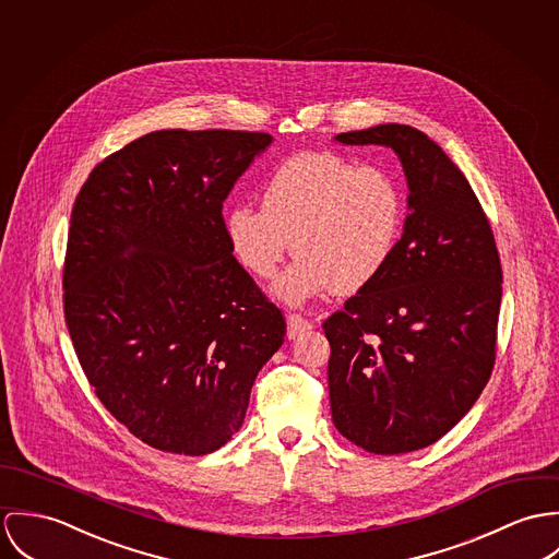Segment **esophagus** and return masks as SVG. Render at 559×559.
<instances>
[{
	"instance_id": "34e87169",
	"label": "esophagus",
	"mask_w": 559,
	"mask_h": 559,
	"mask_svg": "<svg viewBox=\"0 0 559 559\" xmlns=\"http://www.w3.org/2000/svg\"><path fill=\"white\" fill-rule=\"evenodd\" d=\"M310 328H312V323L305 314H300V312H289L287 314V336L289 338H296L298 334L307 332Z\"/></svg>"
}]
</instances>
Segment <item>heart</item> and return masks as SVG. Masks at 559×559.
<instances>
[{"instance_id":"1","label":"heart","mask_w":559,"mask_h":559,"mask_svg":"<svg viewBox=\"0 0 559 559\" xmlns=\"http://www.w3.org/2000/svg\"><path fill=\"white\" fill-rule=\"evenodd\" d=\"M261 210L234 203L223 229L236 261L270 281L289 250L298 254L278 296L300 302L332 289L352 296L390 265L405 229V194L396 178L334 152H300L261 185Z\"/></svg>"}]
</instances>
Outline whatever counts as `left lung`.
<instances>
[{
    "mask_svg": "<svg viewBox=\"0 0 559 559\" xmlns=\"http://www.w3.org/2000/svg\"><path fill=\"white\" fill-rule=\"evenodd\" d=\"M336 141L392 147L412 212L385 272L323 321L332 420L367 452L403 454L448 433L491 377L499 252L469 182L425 132L381 124Z\"/></svg>",
    "mask_w": 559,
    "mask_h": 559,
    "instance_id": "obj_1",
    "label": "left lung"
}]
</instances>
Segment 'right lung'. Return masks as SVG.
Returning <instances> with one entry per match:
<instances>
[{"label": "right lung", "instance_id": "right-lung-1", "mask_svg": "<svg viewBox=\"0 0 559 559\" xmlns=\"http://www.w3.org/2000/svg\"><path fill=\"white\" fill-rule=\"evenodd\" d=\"M267 132L158 130L94 167L63 259V317L90 385L143 443L201 456L247 416L287 323L231 254L223 201Z\"/></svg>", "mask_w": 559, "mask_h": 559}]
</instances>
